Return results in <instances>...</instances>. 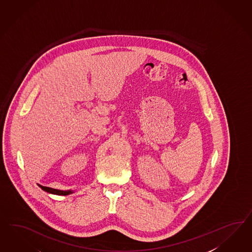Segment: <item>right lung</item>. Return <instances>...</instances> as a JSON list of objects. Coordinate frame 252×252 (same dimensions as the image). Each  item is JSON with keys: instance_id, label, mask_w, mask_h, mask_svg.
<instances>
[{"instance_id": "add662e5", "label": "right lung", "mask_w": 252, "mask_h": 252, "mask_svg": "<svg viewBox=\"0 0 252 252\" xmlns=\"http://www.w3.org/2000/svg\"><path fill=\"white\" fill-rule=\"evenodd\" d=\"M37 185L40 187L42 190H45V191H47V192H49V193H52V194H56V195H68V194H71V193L74 192L73 190H58V189H53V188H50V187L42 186V185L38 184H37Z\"/></svg>"}]
</instances>
